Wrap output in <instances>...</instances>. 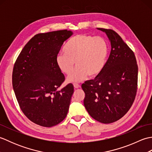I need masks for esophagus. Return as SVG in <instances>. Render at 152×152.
I'll return each instance as SVG.
<instances>
[{
	"label": "esophagus",
	"mask_w": 152,
	"mask_h": 152,
	"mask_svg": "<svg viewBox=\"0 0 152 152\" xmlns=\"http://www.w3.org/2000/svg\"><path fill=\"white\" fill-rule=\"evenodd\" d=\"M73 85H74V88H76V89H78V88H79L80 87V86L78 84V83H74Z\"/></svg>",
	"instance_id": "obj_1"
}]
</instances>
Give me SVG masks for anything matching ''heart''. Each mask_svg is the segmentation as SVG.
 Returning <instances> with one entry per match:
<instances>
[{
	"label": "heart",
	"instance_id": "heart-1",
	"mask_svg": "<svg viewBox=\"0 0 152 152\" xmlns=\"http://www.w3.org/2000/svg\"><path fill=\"white\" fill-rule=\"evenodd\" d=\"M108 53L106 41L101 37L78 34L72 37L64 48V52L56 56V63L61 72L69 74V82H79L89 75L95 77L102 72Z\"/></svg>",
	"mask_w": 152,
	"mask_h": 152
}]
</instances>
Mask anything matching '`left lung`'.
Here are the masks:
<instances>
[{"label": "left lung", "instance_id": "obj_1", "mask_svg": "<svg viewBox=\"0 0 152 152\" xmlns=\"http://www.w3.org/2000/svg\"><path fill=\"white\" fill-rule=\"evenodd\" d=\"M107 35L111 51L104 69L82 85L83 104L91 117L102 124L119 120L131 108L137 91L138 65L134 53L112 29L97 28Z\"/></svg>", "mask_w": 152, "mask_h": 152}]
</instances>
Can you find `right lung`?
<instances>
[{"mask_svg": "<svg viewBox=\"0 0 152 152\" xmlns=\"http://www.w3.org/2000/svg\"><path fill=\"white\" fill-rule=\"evenodd\" d=\"M72 34L64 29L34 35L14 64L12 86L19 107L29 120L42 127L59 124L69 111L74 86L69 83L57 90L65 78L56 59Z\"/></svg>", "mask_w": 152, "mask_h": 152, "instance_id": "right-lung-1", "label": "right lung"}]
</instances>
